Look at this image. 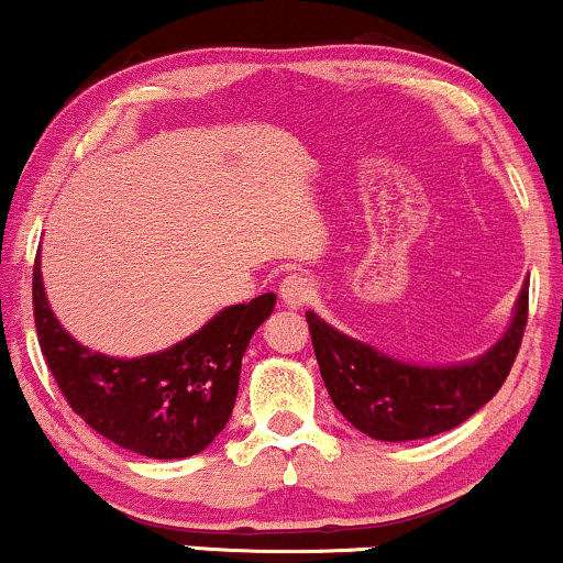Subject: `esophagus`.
Returning a JSON list of instances; mask_svg holds the SVG:
<instances>
[{
    "instance_id": "34e87169",
    "label": "esophagus",
    "mask_w": 563,
    "mask_h": 563,
    "mask_svg": "<svg viewBox=\"0 0 563 563\" xmlns=\"http://www.w3.org/2000/svg\"><path fill=\"white\" fill-rule=\"evenodd\" d=\"M312 296H314L312 277H307V275H301V273H294V275L283 277L280 299H283V303H286V307L299 309L309 299H312Z\"/></svg>"
}]
</instances>
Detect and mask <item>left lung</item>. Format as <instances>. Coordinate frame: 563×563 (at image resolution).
Returning a JSON list of instances; mask_svg holds the SVG:
<instances>
[{
    "label": "left lung",
    "mask_w": 563,
    "mask_h": 563,
    "mask_svg": "<svg viewBox=\"0 0 563 563\" xmlns=\"http://www.w3.org/2000/svg\"><path fill=\"white\" fill-rule=\"evenodd\" d=\"M529 277L514 303L506 333L479 357L418 365L391 357L307 312L320 376L341 416L380 442H410L468 421L508 378L527 325Z\"/></svg>",
    "instance_id": "left-lung-1"
}]
</instances>
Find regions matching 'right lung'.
<instances>
[{
  "mask_svg": "<svg viewBox=\"0 0 563 563\" xmlns=\"http://www.w3.org/2000/svg\"><path fill=\"white\" fill-rule=\"evenodd\" d=\"M275 294L232 303L164 352L111 357L79 344L55 318L34 264V320L44 360L76 416L137 455L174 461L209 448L232 416L251 335L273 314Z\"/></svg>",
  "mask_w": 563,
  "mask_h": 563,
  "instance_id": "right-lung-1",
  "label": "right lung"
}]
</instances>
